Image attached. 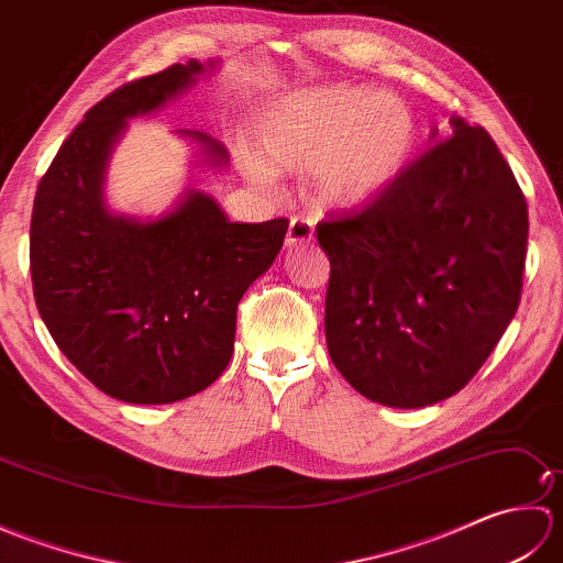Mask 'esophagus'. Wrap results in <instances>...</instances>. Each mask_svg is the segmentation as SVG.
<instances>
[{"label": "esophagus", "mask_w": 563, "mask_h": 563, "mask_svg": "<svg viewBox=\"0 0 563 563\" xmlns=\"http://www.w3.org/2000/svg\"><path fill=\"white\" fill-rule=\"evenodd\" d=\"M314 239V224L312 220L307 218H290V227H288V236H285V244L288 249H297V246H307Z\"/></svg>", "instance_id": "34e87169"}]
</instances>
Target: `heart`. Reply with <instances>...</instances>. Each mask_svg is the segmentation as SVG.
<instances>
[{
    "mask_svg": "<svg viewBox=\"0 0 563 563\" xmlns=\"http://www.w3.org/2000/svg\"><path fill=\"white\" fill-rule=\"evenodd\" d=\"M416 137L411 111L367 87L312 89L263 109L251 125V145L261 164L258 181L271 172L312 166L317 200L329 208H357L377 198L409 159Z\"/></svg>",
    "mask_w": 563,
    "mask_h": 563,
    "instance_id": "1",
    "label": "heart"
}]
</instances>
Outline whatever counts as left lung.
I'll return each mask as SVG.
<instances>
[{
  "instance_id": "left-lung-1",
  "label": "left lung",
  "mask_w": 563,
  "mask_h": 563,
  "mask_svg": "<svg viewBox=\"0 0 563 563\" xmlns=\"http://www.w3.org/2000/svg\"><path fill=\"white\" fill-rule=\"evenodd\" d=\"M452 128L377 198L317 224L331 361L397 409L457 394L520 305L528 202L482 125Z\"/></svg>"
}]
</instances>
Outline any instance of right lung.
Instances as JSON below:
<instances>
[{
    "label": "right lung",
    "mask_w": 563,
    "mask_h": 563,
    "mask_svg": "<svg viewBox=\"0 0 563 563\" xmlns=\"http://www.w3.org/2000/svg\"><path fill=\"white\" fill-rule=\"evenodd\" d=\"M202 65H172L91 106L35 190L31 280L57 349L93 387L130 404H172L210 387L234 351L236 305L283 246L288 220L230 222L190 190L157 222L111 214L103 169L128 118L186 89ZM210 157L227 152L190 133Z\"/></svg>",
    "instance_id": "right-lung-1"
}]
</instances>
